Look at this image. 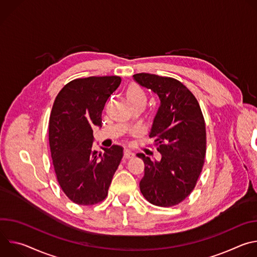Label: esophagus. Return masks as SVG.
<instances>
[{
  "label": "esophagus",
  "instance_id": "obj_1",
  "mask_svg": "<svg viewBox=\"0 0 257 257\" xmlns=\"http://www.w3.org/2000/svg\"><path fill=\"white\" fill-rule=\"evenodd\" d=\"M134 154L132 153V152H130L129 150H125L124 151V158L125 159H132V158H134Z\"/></svg>",
  "mask_w": 257,
  "mask_h": 257
}]
</instances>
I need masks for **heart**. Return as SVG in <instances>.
<instances>
[{
  "label": "heart",
  "mask_w": 257,
  "mask_h": 257,
  "mask_svg": "<svg viewBox=\"0 0 257 257\" xmlns=\"http://www.w3.org/2000/svg\"><path fill=\"white\" fill-rule=\"evenodd\" d=\"M127 97L130 101L132 100H140L143 102H146V95L144 93V91L141 89L140 86L133 84L129 87L128 91H127Z\"/></svg>",
  "instance_id": "1"
}]
</instances>
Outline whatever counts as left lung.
<instances>
[{"label": "left lung", "mask_w": 257, "mask_h": 257, "mask_svg": "<svg viewBox=\"0 0 257 257\" xmlns=\"http://www.w3.org/2000/svg\"><path fill=\"white\" fill-rule=\"evenodd\" d=\"M133 77L161 99L150 137L162 159L157 162L137 155L144 163L140 191L154 205L174 206L190 195L202 171L206 153L204 118L196 97L179 80L150 73Z\"/></svg>", "instance_id": "8db88e82"}]
</instances>
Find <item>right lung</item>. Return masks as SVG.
I'll list each match as a JSON object with an SVG mask.
<instances>
[{"label":"right lung","mask_w":257,"mask_h":257,"mask_svg":"<svg viewBox=\"0 0 257 257\" xmlns=\"http://www.w3.org/2000/svg\"><path fill=\"white\" fill-rule=\"evenodd\" d=\"M121 83L119 76H91L67 83L58 93L49 121L53 166L61 189L79 205L102 201L123 158L113 145L92 149L93 126H101L105 101Z\"/></svg>","instance_id":"right-lung-1"}]
</instances>
